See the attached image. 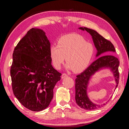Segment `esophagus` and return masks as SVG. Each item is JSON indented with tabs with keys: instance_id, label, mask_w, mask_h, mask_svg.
<instances>
[{
	"instance_id": "34e87169",
	"label": "esophagus",
	"mask_w": 129,
	"mask_h": 129,
	"mask_svg": "<svg viewBox=\"0 0 129 129\" xmlns=\"http://www.w3.org/2000/svg\"><path fill=\"white\" fill-rule=\"evenodd\" d=\"M67 76H68V75L67 74L63 73L62 74V75H61V78L63 79V78H65V77H67Z\"/></svg>"
}]
</instances>
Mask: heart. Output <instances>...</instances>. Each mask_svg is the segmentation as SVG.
<instances>
[{
	"mask_svg": "<svg viewBox=\"0 0 129 129\" xmlns=\"http://www.w3.org/2000/svg\"><path fill=\"white\" fill-rule=\"evenodd\" d=\"M95 53L91 43L78 34H68L61 37L57 45L50 48V56L54 67L59 69L66 57L67 67L75 72H80L87 67Z\"/></svg>",
	"mask_w": 129,
	"mask_h": 129,
	"instance_id": "heart-1",
	"label": "heart"
}]
</instances>
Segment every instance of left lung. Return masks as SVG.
I'll return each instance as SVG.
<instances>
[{
  "instance_id": "obj_1",
  "label": "left lung",
  "mask_w": 129,
  "mask_h": 129,
  "mask_svg": "<svg viewBox=\"0 0 129 129\" xmlns=\"http://www.w3.org/2000/svg\"><path fill=\"white\" fill-rule=\"evenodd\" d=\"M79 29L86 31L91 35L94 45L97 49L96 55L98 58L95 60L83 73L76 76L75 79V100L78 105L85 110H95L102 107L104 104H94L90 100L87 95V85L90 79L94 74L103 68H110L116 81V87L119 81V60L112 54L115 52L113 44L94 30L80 27Z\"/></svg>"
}]
</instances>
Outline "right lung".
<instances>
[{
    "mask_svg": "<svg viewBox=\"0 0 129 129\" xmlns=\"http://www.w3.org/2000/svg\"><path fill=\"white\" fill-rule=\"evenodd\" d=\"M50 43L45 32L32 28L15 46L10 67L12 89L22 105L33 111L44 110L53 98L61 74L51 65Z\"/></svg>",
    "mask_w": 129,
    "mask_h": 129,
    "instance_id": "1",
    "label": "right lung"
}]
</instances>
